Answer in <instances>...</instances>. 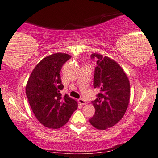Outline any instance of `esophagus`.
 <instances>
[{
    "instance_id": "obj_1",
    "label": "esophagus",
    "mask_w": 158,
    "mask_h": 158,
    "mask_svg": "<svg viewBox=\"0 0 158 158\" xmlns=\"http://www.w3.org/2000/svg\"><path fill=\"white\" fill-rule=\"evenodd\" d=\"M78 102H79L80 105H85L86 104V101L84 100V99H79L78 100Z\"/></svg>"
}]
</instances>
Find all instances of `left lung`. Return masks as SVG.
<instances>
[{"label":"left lung","instance_id":"8db88e82","mask_svg":"<svg viewBox=\"0 0 158 158\" xmlns=\"http://www.w3.org/2000/svg\"><path fill=\"white\" fill-rule=\"evenodd\" d=\"M91 58L97 60L93 85L100 92L92 101L95 113L89 122L96 129L105 130L124 115L129 103L130 84L123 69L115 60L98 53H92Z\"/></svg>","mask_w":158,"mask_h":158}]
</instances>
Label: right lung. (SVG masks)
<instances>
[{
  "label": "right lung",
  "mask_w": 158,
  "mask_h": 158,
  "mask_svg": "<svg viewBox=\"0 0 158 158\" xmlns=\"http://www.w3.org/2000/svg\"><path fill=\"white\" fill-rule=\"evenodd\" d=\"M71 56L57 52L44 58L31 73L26 94L35 117L45 127L58 129L68 122L77 109V102L60 93L64 85L60 72Z\"/></svg>",
  "instance_id": "obj_1"
}]
</instances>
